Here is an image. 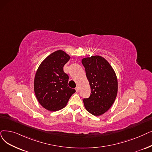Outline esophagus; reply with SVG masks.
<instances>
[{
	"instance_id": "obj_1",
	"label": "esophagus",
	"mask_w": 152,
	"mask_h": 152,
	"mask_svg": "<svg viewBox=\"0 0 152 152\" xmlns=\"http://www.w3.org/2000/svg\"><path fill=\"white\" fill-rule=\"evenodd\" d=\"M75 89H76V91L77 92H78L79 91H80V88H79V87H76Z\"/></svg>"
}]
</instances>
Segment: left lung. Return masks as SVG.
<instances>
[{
	"mask_svg": "<svg viewBox=\"0 0 152 152\" xmlns=\"http://www.w3.org/2000/svg\"><path fill=\"white\" fill-rule=\"evenodd\" d=\"M91 86V96L83 99L89 113L99 116L113 105L117 94L118 81L115 72L102 56L92 55L82 60Z\"/></svg>",
	"mask_w": 152,
	"mask_h": 152,
	"instance_id": "8db88e82",
	"label": "left lung"
}]
</instances>
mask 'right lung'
<instances>
[{"label":"right lung","instance_id":"1","mask_svg":"<svg viewBox=\"0 0 152 152\" xmlns=\"http://www.w3.org/2000/svg\"><path fill=\"white\" fill-rule=\"evenodd\" d=\"M70 58L64 51L57 50L46 58L37 70L35 94L39 104L49 111L64 108L76 92L68 86L69 77L63 71L64 65Z\"/></svg>","mask_w":152,"mask_h":152}]
</instances>
